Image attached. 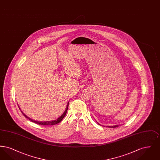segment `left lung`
<instances>
[{
  "instance_id": "left-lung-1",
  "label": "left lung",
  "mask_w": 160,
  "mask_h": 160,
  "mask_svg": "<svg viewBox=\"0 0 160 160\" xmlns=\"http://www.w3.org/2000/svg\"><path fill=\"white\" fill-rule=\"evenodd\" d=\"M98 124H99V123H98ZM99 125H100V124H99ZM107 127H109V128H116V127H119V125H113V126H107Z\"/></svg>"
}]
</instances>
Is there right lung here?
<instances>
[{
	"instance_id": "add662e5",
	"label": "right lung",
	"mask_w": 160,
	"mask_h": 160,
	"mask_svg": "<svg viewBox=\"0 0 160 160\" xmlns=\"http://www.w3.org/2000/svg\"><path fill=\"white\" fill-rule=\"evenodd\" d=\"M68 106L69 102L67 103V108H66L65 111L63 112V113L62 114L59 118H58V119H56V120H54V121H46V122H39V121H34V120L32 119L31 118H29V117H28L24 113H23V112L21 110V109H20V108H20V110H21L22 114H23L26 118H28V119H29L32 122H34V123H37V124H38V125H55V124H57V123H59V122H61V121L63 119V118L65 117V114H66L67 112V110H68Z\"/></svg>"
}]
</instances>
